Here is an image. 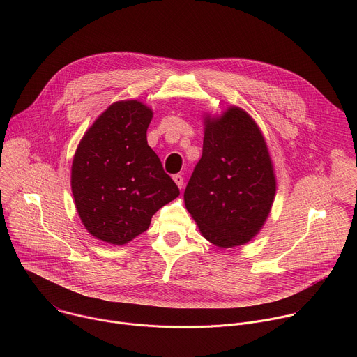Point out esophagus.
<instances>
[{"mask_svg":"<svg viewBox=\"0 0 357 357\" xmlns=\"http://www.w3.org/2000/svg\"><path fill=\"white\" fill-rule=\"evenodd\" d=\"M174 181H175V183L178 185V188L179 189H182L183 188V176L182 175H174Z\"/></svg>","mask_w":357,"mask_h":357,"instance_id":"1","label":"esophagus"}]
</instances>
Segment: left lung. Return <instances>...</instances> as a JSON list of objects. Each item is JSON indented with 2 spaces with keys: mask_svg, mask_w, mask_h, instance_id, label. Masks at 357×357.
Instances as JSON below:
<instances>
[{
  "mask_svg": "<svg viewBox=\"0 0 357 357\" xmlns=\"http://www.w3.org/2000/svg\"><path fill=\"white\" fill-rule=\"evenodd\" d=\"M275 188L266 139L250 114L231 106L206 116L202 158L183 193L202 236L222 248L245 244L266 223Z\"/></svg>",
  "mask_w": 357,
  "mask_h": 357,
  "instance_id": "8db88e82",
  "label": "left lung"
}]
</instances>
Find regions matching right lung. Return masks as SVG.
<instances>
[{
    "label": "right lung",
    "mask_w": 357,
    "mask_h": 357,
    "mask_svg": "<svg viewBox=\"0 0 357 357\" xmlns=\"http://www.w3.org/2000/svg\"><path fill=\"white\" fill-rule=\"evenodd\" d=\"M152 110L116 101L86 131L72 164V193L87 231L110 244L144 233L158 209L179 196L146 142Z\"/></svg>",
    "instance_id": "1"
}]
</instances>
